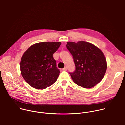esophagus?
Returning a JSON list of instances; mask_svg holds the SVG:
<instances>
[{
    "label": "esophagus",
    "mask_w": 125,
    "mask_h": 125,
    "mask_svg": "<svg viewBox=\"0 0 125 125\" xmlns=\"http://www.w3.org/2000/svg\"><path fill=\"white\" fill-rule=\"evenodd\" d=\"M67 67H64V68L63 69V71H67Z\"/></svg>",
    "instance_id": "esophagus-1"
}]
</instances>
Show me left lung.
<instances>
[{
  "instance_id": "1",
  "label": "left lung",
  "mask_w": 125,
  "mask_h": 125,
  "mask_svg": "<svg viewBox=\"0 0 125 125\" xmlns=\"http://www.w3.org/2000/svg\"><path fill=\"white\" fill-rule=\"evenodd\" d=\"M66 47L72 55L75 70L69 72L73 81L85 88H91L103 79L107 64L103 52L94 45L81 41L68 42Z\"/></svg>"
}]
</instances>
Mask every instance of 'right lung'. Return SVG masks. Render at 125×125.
Returning <instances> with one entry per match:
<instances>
[{"label":"right lung","mask_w":125,"mask_h":125,"mask_svg":"<svg viewBox=\"0 0 125 125\" xmlns=\"http://www.w3.org/2000/svg\"><path fill=\"white\" fill-rule=\"evenodd\" d=\"M61 42H42L29 47L20 63L21 74L28 83L36 89H44L56 82L60 72L56 67L54 53Z\"/></svg>","instance_id":"add662e5"}]
</instances>
